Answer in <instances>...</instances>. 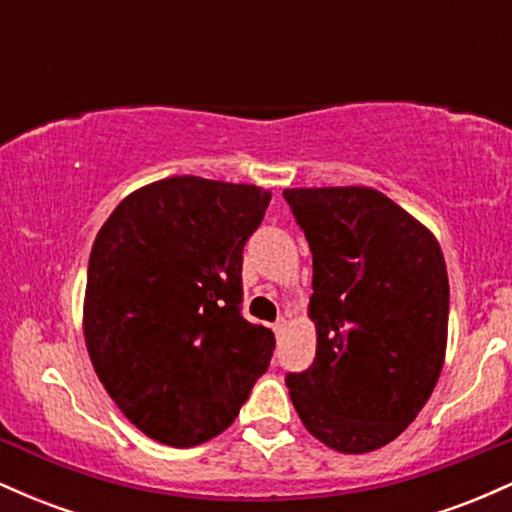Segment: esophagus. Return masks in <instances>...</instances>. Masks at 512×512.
Listing matches in <instances>:
<instances>
[{
    "label": "esophagus",
    "instance_id": "obj_1",
    "mask_svg": "<svg viewBox=\"0 0 512 512\" xmlns=\"http://www.w3.org/2000/svg\"><path fill=\"white\" fill-rule=\"evenodd\" d=\"M286 330H289V320H286V317H279V320L274 322V334L276 337H281Z\"/></svg>",
    "mask_w": 512,
    "mask_h": 512
}]
</instances>
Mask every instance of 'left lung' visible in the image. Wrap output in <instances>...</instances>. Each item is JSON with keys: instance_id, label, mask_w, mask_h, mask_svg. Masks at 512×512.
Masks as SVG:
<instances>
[{"instance_id": "obj_1", "label": "left lung", "mask_w": 512, "mask_h": 512, "mask_svg": "<svg viewBox=\"0 0 512 512\" xmlns=\"http://www.w3.org/2000/svg\"><path fill=\"white\" fill-rule=\"evenodd\" d=\"M313 252V366L286 375L303 426L363 455L419 416L448 349L443 250L419 219L373 187L284 190Z\"/></svg>"}]
</instances>
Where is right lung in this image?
<instances>
[{
    "mask_svg": "<svg viewBox=\"0 0 512 512\" xmlns=\"http://www.w3.org/2000/svg\"><path fill=\"white\" fill-rule=\"evenodd\" d=\"M272 192L197 175L117 204L93 240L84 293L88 358L144 436L195 448L236 421L274 334L240 315L245 240Z\"/></svg>",
    "mask_w": 512,
    "mask_h": 512,
    "instance_id": "obj_1",
    "label": "right lung"
}]
</instances>
